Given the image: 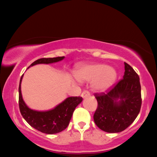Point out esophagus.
Masks as SVG:
<instances>
[{"label": "esophagus", "mask_w": 157, "mask_h": 157, "mask_svg": "<svg viewBox=\"0 0 157 157\" xmlns=\"http://www.w3.org/2000/svg\"><path fill=\"white\" fill-rule=\"evenodd\" d=\"M81 96H82V98L89 97L90 96V92L89 91H87V90H84V91L82 92V94H81Z\"/></svg>", "instance_id": "34e87169"}]
</instances>
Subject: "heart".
Returning <instances> with one entry per match:
<instances>
[{
  "label": "heart",
  "instance_id": "b5f03b06",
  "mask_svg": "<svg viewBox=\"0 0 157 157\" xmlns=\"http://www.w3.org/2000/svg\"><path fill=\"white\" fill-rule=\"evenodd\" d=\"M75 77L80 81L94 80L93 88L99 91H105L114 82L116 71L102 64H90L81 66L75 71Z\"/></svg>",
  "mask_w": 157,
  "mask_h": 157
}]
</instances>
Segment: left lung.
I'll list each match as a JSON object with an SVG mask.
<instances>
[{
    "label": "left lung",
    "instance_id": "left-lung-1",
    "mask_svg": "<svg viewBox=\"0 0 157 157\" xmlns=\"http://www.w3.org/2000/svg\"><path fill=\"white\" fill-rule=\"evenodd\" d=\"M124 65L123 78L105 92L94 94L98 105L94 120L99 128L108 133H119L127 128L141 109L140 77L130 65Z\"/></svg>",
    "mask_w": 157,
    "mask_h": 157
}]
</instances>
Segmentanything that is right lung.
Returning <instances> with one entry per match:
<instances>
[{
	"instance_id": "add662e5",
	"label": "right lung",
	"mask_w": 157,
	"mask_h": 157,
	"mask_svg": "<svg viewBox=\"0 0 157 157\" xmlns=\"http://www.w3.org/2000/svg\"><path fill=\"white\" fill-rule=\"evenodd\" d=\"M64 57L52 58H40L32 63L30 66L40 63H52L62 60ZM29 66V68L30 67ZM23 75L21 76L19 85V109L24 120L36 130L47 134L61 132L68 127L75 108L82 102L81 97H70L56 106L54 109L47 111H37L27 107L22 98L21 83Z\"/></svg>"
}]
</instances>
